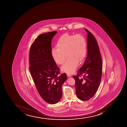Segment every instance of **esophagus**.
I'll list each match as a JSON object with an SVG mask.
<instances>
[{"instance_id":"1","label":"esophagus","mask_w":127,"mask_h":127,"mask_svg":"<svg viewBox=\"0 0 127 127\" xmlns=\"http://www.w3.org/2000/svg\"><path fill=\"white\" fill-rule=\"evenodd\" d=\"M67 76L68 77H71V75L69 74H67Z\"/></svg>"}]
</instances>
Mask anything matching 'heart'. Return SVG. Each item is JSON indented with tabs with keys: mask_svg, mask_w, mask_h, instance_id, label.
<instances>
[{
	"mask_svg": "<svg viewBox=\"0 0 127 127\" xmlns=\"http://www.w3.org/2000/svg\"><path fill=\"white\" fill-rule=\"evenodd\" d=\"M57 48L52 50V57L56 64L62 65L68 59L61 70L62 72L71 74L75 72L78 63L85 59L87 53V41L83 35L64 34L56 42Z\"/></svg>",
	"mask_w": 127,
	"mask_h": 127,
	"instance_id": "1",
	"label": "heart"
}]
</instances>
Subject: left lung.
Instances as JSON below:
<instances>
[{"label":"left lung","mask_w":127,"mask_h":127,"mask_svg":"<svg viewBox=\"0 0 127 127\" xmlns=\"http://www.w3.org/2000/svg\"><path fill=\"white\" fill-rule=\"evenodd\" d=\"M87 56L84 64L79 69L75 80L76 94L78 99L88 100L94 95L101 78L102 62L99 46L93 34L87 29ZM83 74L81 78V75Z\"/></svg>","instance_id":"obj_1"}]
</instances>
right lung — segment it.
<instances>
[{
  "mask_svg": "<svg viewBox=\"0 0 127 127\" xmlns=\"http://www.w3.org/2000/svg\"><path fill=\"white\" fill-rule=\"evenodd\" d=\"M57 31L40 34L30 50L29 68L37 91L43 99L54 104L62 97V86L67 79L66 73H60L52 56V39Z\"/></svg>",
  "mask_w": 127,
  "mask_h": 127,
  "instance_id": "1",
  "label": "right lung"
}]
</instances>
